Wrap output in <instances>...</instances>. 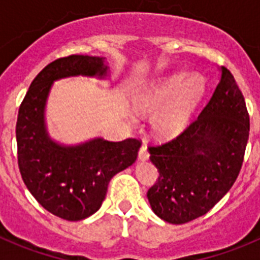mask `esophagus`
Returning a JSON list of instances; mask_svg holds the SVG:
<instances>
[{"label": "esophagus", "instance_id": "esophagus-1", "mask_svg": "<svg viewBox=\"0 0 260 260\" xmlns=\"http://www.w3.org/2000/svg\"><path fill=\"white\" fill-rule=\"evenodd\" d=\"M138 157H139L141 161H146V160H148V157H150V152H148V150H147V146L141 147L139 153H138Z\"/></svg>", "mask_w": 260, "mask_h": 260}]
</instances>
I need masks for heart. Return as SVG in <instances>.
I'll list each match as a JSON object with an SVG mask.
<instances>
[{"mask_svg":"<svg viewBox=\"0 0 260 260\" xmlns=\"http://www.w3.org/2000/svg\"><path fill=\"white\" fill-rule=\"evenodd\" d=\"M204 87L202 75L176 73L137 91L133 102L144 113L161 106L153 117V126L162 135L176 134L191 117L203 96Z\"/></svg>","mask_w":260,"mask_h":260,"instance_id":"b5f03b06","label":"heart"}]
</instances>
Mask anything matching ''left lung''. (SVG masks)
I'll return each instance as SVG.
<instances>
[{
    "label": "left lung",
    "mask_w": 260,
    "mask_h": 260,
    "mask_svg": "<svg viewBox=\"0 0 260 260\" xmlns=\"http://www.w3.org/2000/svg\"><path fill=\"white\" fill-rule=\"evenodd\" d=\"M250 132L246 103L234 77L221 68L210 102L181 134L148 147L158 178L147 198L171 224L206 215L240 174Z\"/></svg>",
    "instance_id": "obj_1"
}]
</instances>
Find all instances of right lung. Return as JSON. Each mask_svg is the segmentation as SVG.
<instances>
[{"instance_id": "right-lung-1", "label": "right lung", "mask_w": 260, "mask_h": 260, "mask_svg": "<svg viewBox=\"0 0 260 260\" xmlns=\"http://www.w3.org/2000/svg\"><path fill=\"white\" fill-rule=\"evenodd\" d=\"M102 57L71 54L45 66L32 80L17 119L18 165L23 182L47 211L69 221L83 220L102 207L112 177L137 160L141 141L96 138L61 146L48 137L44 109L54 80L74 75L105 77Z\"/></svg>"}]
</instances>
